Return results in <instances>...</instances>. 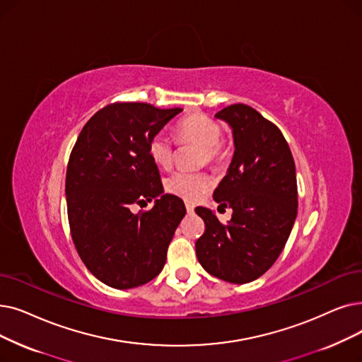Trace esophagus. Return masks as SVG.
I'll return each mask as SVG.
<instances>
[{
    "mask_svg": "<svg viewBox=\"0 0 362 362\" xmlns=\"http://www.w3.org/2000/svg\"><path fill=\"white\" fill-rule=\"evenodd\" d=\"M185 207H186V211L189 213V214H191V213H194V209H195L194 204H191V202H186V204H185Z\"/></svg>",
    "mask_w": 362,
    "mask_h": 362,
    "instance_id": "34e87169",
    "label": "esophagus"
}]
</instances>
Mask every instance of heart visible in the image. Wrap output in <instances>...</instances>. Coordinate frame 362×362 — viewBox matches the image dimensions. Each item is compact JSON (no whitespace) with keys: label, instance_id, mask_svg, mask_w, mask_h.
I'll return each instance as SVG.
<instances>
[{"label":"heart","instance_id":"1","mask_svg":"<svg viewBox=\"0 0 362 362\" xmlns=\"http://www.w3.org/2000/svg\"><path fill=\"white\" fill-rule=\"evenodd\" d=\"M222 137V127L217 121L206 114L194 112L182 118L176 125V139L179 144L192 142L201 145V164H210L217 167L225 160V144ZM149 155L152 161L163 168H168L175 160L176 146L173 140L156 133L149 140ZM211 187V177L204 171L189 173L179 170L173 173L165 180L167 192L186 201H197Z\"/></svg>","mask_w":362,"mask_h":362}]
</instances>
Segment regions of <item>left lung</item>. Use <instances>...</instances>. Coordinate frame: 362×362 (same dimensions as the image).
Wrapping results in <instances>:
<instances>
[{
  "label": "left lung",
  "instance_id": "8db88e82",
  "mask_svg": "<svg viewBox=\"0 0 362 362\" xmlns=\"http://www.w3.org/2000/svg\"><path fill=\"white\" fill-rule=\"evenodd\" d=\"M229 122L235 152L213 198L232 209L229 223L197 207L206 230L197 257L210 275L232 284L262 276L284 248L297 216L296 165L286 137L251 106L235 103L216 114Z\"/></svg>",
  "mask_w": 362,
  "mask_h": 362
}]
</instances>
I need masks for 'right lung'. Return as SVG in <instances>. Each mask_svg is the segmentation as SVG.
<instances>
[{
    "instance_id": "add662e5",
    "label": "right lung",
    "mask_w": 362,
    "mask_h": 362,
    "mask_svg": "<svg viewBox=\"0 0 362 362\" xmlns=\"http://www.w3.org/2000/svg\"><path fill=\"white\" fill-rule=\"evenodd\" d=\"M180 107L115 102L99 109L83 127L66 168V204L72 241L87 269L103 284L127 290L158 275L167 248L186 214L183 201L163 195L149 140ZM156 206L137 215L153 197Z\"/></svg>"
}]
</instances>
